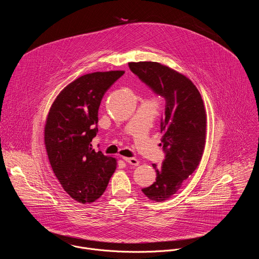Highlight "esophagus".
Instances as JSON below:
<instances>
[{"mask_svg":"<svg viewBox=\"0 0 259 259\" xmlns=\"http://www.w3.org/2000/svg\"><path fill=\"white\" fill-rule=\"evenodd\" d=\"M123 160H124L126 163H128V164H130V165H133V166H138V165H139V161H138L137 159H135V158H126V157H123Z\"/></svg>","mask_w":259,"mask_h":259,"instance_id":"1","label":"esophagus"}]
</instances>
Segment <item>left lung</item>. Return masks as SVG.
<instances>
[{
  "label": "left lung",
  "instance_id": "1",
  "mask_svg": "<svg viewBox=\"0 0 259 259\" xmlns=\"http://www.w3.org/2000/svg\"><path fill=\"white\" fill-rule=\"evenodd\" d=\"M129 68L153 92L165 98L161 119V139L165 159L153 164L156 181L142 193L152 201L163 202L175 195L199 166L206 141L207 117L201 94L193 82L159 62H130Z\"/></svg>",
  "mask_w": 259,
  "mask_h": 259
}]
</instances>
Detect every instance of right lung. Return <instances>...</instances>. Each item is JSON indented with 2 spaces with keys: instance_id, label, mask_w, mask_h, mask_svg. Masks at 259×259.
Segmentation results:
<instances>
[{
  "instance_id": "1",
  "label": "right lung",
  "mask_w": 259,
  "mask_h": 259,
  "mask_svg": "<svg viewBox=\"0 0 259 259\" xmlns=\"http://www.w3.org/2000/svg\"><path fill=\"white\" fill-rule=\"evenodd\" d=\"M124 70L87 73L68 84L54 100L45 125V145L52 170L63 190L79 203L104 193L117 161L95 152L98 108L105 92Z\"/></svg>"
}]
</instances>
